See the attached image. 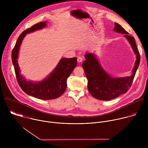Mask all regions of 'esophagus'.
Segmentation results:
<instances>
[{
	"instance_id": "obj_1",
	"label": "esophagus",
	"mask_w": 148,
	"mask_h": 148,
	"mask_svg": "<svg viewBox=\"0 0 148 148\" xmlns=\"http://www.w3.org/2000/svg\"><path fill=\"white\" fill-rule=\"evenodd\" d=\"M82 58L81 57H80V56H79V57H77V61L78 62H82Z\"/></svg>"
}]
</instances>
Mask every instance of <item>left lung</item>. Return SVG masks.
I'll use <instances>...</instances> for the list:
<instances>
[{
    "mask_svg": "<svg viewBox=\"0 0 148 148\" xmlns=\"http://www.w3.org/2000/svg\"><path fill=\"white\" fill-rule=\"evenodd\" d=\"M114 30L125 34L136 55V60L131 76L114 78L102 69L95 55L86 53V60L82 66L88 79V91L95 98L103 101L112 99L128 91L132 85L140 63V54L134 37L130 36L128 32L118 23H115Z\"/></svg>",
    "mask_w": 148,
    "mask_h": 148,
    "instance_id": "8db88e82",
    "label": "left lung"
}]
</instances>
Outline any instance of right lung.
Here are the masks:
<instances>
[{
	"label": "right lung",
	"mask_w": 148,
	"mask_h": 148,
	"mask_svg": "<svg viewBox=\"0 0 148 148\" xmlns=\"http://www.w3.org/2000/svg\"><path fill=\"white\" fill-rule=\"evenodd\" d=\"M46 26V22L34 25L21 34L12 52V60L16 79L19 86L27 94L40 99H53L60 97L67 88V80L77 66V58H63L59 62L53 73L45 79L36 83L27 81L21 75L17 62L19 48L27 33L41 29Z\"/></svg>",
	"instance_id": "right-lung-1"
}]
</instances>
